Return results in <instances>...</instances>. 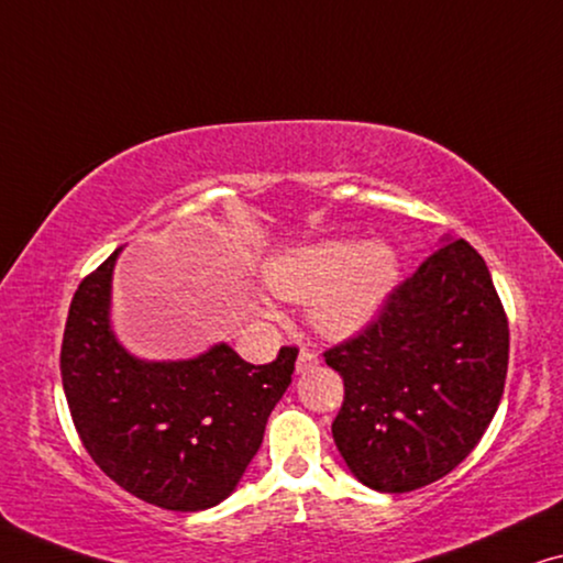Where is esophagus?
Wrapping results in <instances>:
<instances>
[{
	"label": "esophagus",
	"instance_id": "1",
	"mask_svg": "<svg viewBox=\"0 0 563 563\" xmlns=\"http://www.w3.org/2000/svg\"><path fill=\"white\" fill-rule=\"evenodd\" d=\"M313 367H319V357H316L311 350H300L298 360H296L298 375H306V372H311Z\"/></svg>",
	"mask_w": 563,
	"mask_h": 563
}]
</instances>
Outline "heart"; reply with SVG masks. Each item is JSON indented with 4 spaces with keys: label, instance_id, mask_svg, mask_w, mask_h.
Instances as JSON below:
<instances>
[{
    "label": "heart",
    "instance_id": "obj_1",
    "mask_svg": "<svg viewBox=\"0 0 563 563\" xmlns=\"http://www.w3.org/2000/svg\"><path fill=\"white\" fill-rule=\"evenodd\" d=\"M263 273L280 298H308V319L321 334L346 339L383 313L398 288L400 260L379 240H327L278 250L267 257ZM265 313H271L267 306Z\"/></svg>",
    "mask_w": 563,
    "mask_h": 563
}]
</instances>
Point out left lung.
Wrapping results in <instances>:
<instances>
[{"instance_id": "obj_1", "label": "left lung", "mask_w": 563, "mask_h": 563, "mask_svg": "<svg viewBox=\"0 0 563 563\" xmlns=\"http://www.w3.org/2000/svg\"><path fill=\"white\" fill-rule=\"evenodd\" d=\"M441 242L375 323L323 354L344 377L334 443L377 493H410L462 464L503 398L510 334L493 275L470 242Z\"/></svg>"}]
</instances>
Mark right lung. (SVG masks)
Instances as JSON below:
<instances>
[{
	"label": "right lung",
	"mask_w": 563,
	"mask_h": 563,
	"mask_svg": "<svg viewBox=\"0 0 563 563\" xmlns=\"http://www.w3.org/2000/svg\"><path fill=\"white\" fill-rule=\"evenodd\" d=\"M114 250L78 285L60 346L63 390L99 470L165 510L227 500L257 454L265 423L296 369V346L267 364L227 342L191 360H142L112 327Z\"/></svg>",
	"instance_id": "right-lung-1"
}]
</instances>
